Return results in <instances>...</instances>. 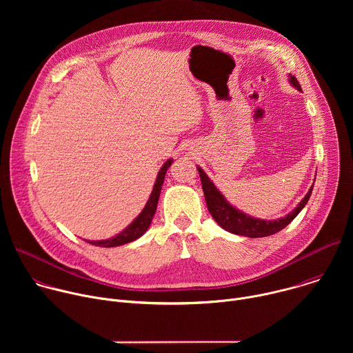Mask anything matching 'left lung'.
I'll use <instances>...</instances> for the list:
<instances>
[{
    "mask_svg": "<svg viewBox=\"0 0 353 353\" xmlns=\"http://www.w3.org/2000/svg\"><path fill=\"white\" fill-rule=\"evenodd\" d=\"M289 82L297 90H301V88L294 77L289 75ZM196 169H198L199 177H201V184H203L207 207H208V211L211 212L212 218L225 230L234 233V234L247 236V237H265V236H271V234L282 230L297 216V214L301 210L305 208V205L307 204V201L312 195V191H313V185H312L309 192L305 195V198L301 199L297 204V207L286 216L275 219V221H264V219H257V218H253L250 215H245L244 212H241V211L236 210L233 205H230L226 201V198L222 195V192L210 180L207 173L201 168H196Z\"/></svg>",
    "mask_w": 353,
    "mask_h": 353,
    "instance_id": "obj_1",
    "label": "left lung"
}]
</instances>
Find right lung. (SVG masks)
<instances>
[{
  "mask_svg": "<svg viewBox=\"0 0 353 353\" xmlns=\"http://www.w3.org/2000/svg\"><path fill=\"white\" fill-rule=\"evenodd\" d=\"M172 163H173V159H169L161 168L157 181H155V185H154V190H152V194H150L149 199L146 201V205L142 210V212L131 222V225H128L121 233L116 234L114 237H110L106 240H96V241L88 240V243H90L93 245H99V247H117V245H123V244H127L130 241L139 239L148 230V228L150 226V222H152V218L157 212L161 190H162V185L165 181V174Z\"/></svg>",
  "mask_w": 353,
  "mask_h": 353,
  "instance_id": "obj_1",
  "label": "right lung"
}]
</instances>
